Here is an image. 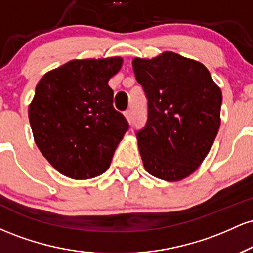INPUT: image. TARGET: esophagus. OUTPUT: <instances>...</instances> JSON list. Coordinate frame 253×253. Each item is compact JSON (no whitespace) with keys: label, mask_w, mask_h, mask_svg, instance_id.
I'll use <instances>...</instances> for the list:
<instances>
[{"label":"esophagus","mask_w":253,"mask_h":253,"mask_svg":"<svg viewBox=\"0 0 253 253\" xmlns=\"http://www.w3.org/2000/svg\"><path fill=\"white\" fill-rule=\"evenodd\" d=\"M125 118H126V120L128 121V124H132V121H133V117H132V112H130V110H126V112H125Z\"/></svg>","instance_id":"obj_1"}]
</instances>
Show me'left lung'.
Listing matches in <instances>:
<instances>
[{"label":"left lung","instance_id":"8db88e82","mask_svg":"<svg viewBox=\"0 0 253 253\" xmlns=\"http://www.w3.org/2000/svg\"><path fill=\"white\" fill-rule=\"evenodd\" d=\"M133 71L147 97V121L136 133L145 170L167 182L195 172L219 132L221 89L197 60L165 51L134 58Z\"/></svg>","mask_w":253,"mask_h":253}]
</instances>
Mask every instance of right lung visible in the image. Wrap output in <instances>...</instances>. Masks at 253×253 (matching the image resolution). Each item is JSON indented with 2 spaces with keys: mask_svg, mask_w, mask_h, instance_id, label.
Returning a JSON list of instances; mask_svg holds the SVG:
<instances>
[{
  "mask_svg": "<svg viewBox=\"0 0 253 253\" xmlns=\"http://www.w3.org/2000/svg\"><path fill=\"white\" fill-rule=\"evenodd\" d=\"M123 58L74 59L46 72L37 84L28 119L38 149L52 167L72 179H89L108 170L128 129L113 107L108 81Z\"/></svg>",
  "mask_w": 253,
  "mask_h": 253,
  "instance_id": "add662e5",
  "label": "right lung"
}]
</instances>
